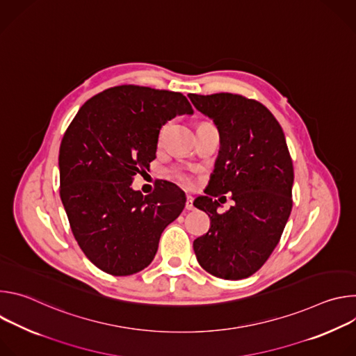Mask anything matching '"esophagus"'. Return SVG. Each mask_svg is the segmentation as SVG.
Listing matches in <instances>:
<instances>
[{"label": "esophagus", "mask_w": 356, "mask_h": 356, "mask_svg": "<svg viewBox=\"0 0 356 356\" xmlns=\"http://www.w3.org/2000/svg\"><path fill=\"white\" fill-rule=\"evenodd\" d=\"M186 210H187V211L194 210V206H193V197H191V195H188V197L186 198Z\"/></svg>", "instance_id": "esophagus-1"}]
</instances>
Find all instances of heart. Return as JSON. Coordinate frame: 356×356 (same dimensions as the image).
<instances>
[{"label":"heart","mask_w":356,"mask_h":356,"mask_svg":"<svg viewBox=\"0 0 356 356\" xmlns=\"http://www.w3.org/2000/svg\"><path fill=\"white\" fill-rule=\"evenodd\" d=\"M165 129V128H163ZM163 129H162V132H163ZM172 175H173V177L177 180V181H180V183H183V184H186V186H190L191 183H193V175H191V172L187 169V168H184V166H175L173 169H172Z\"/></svg>","instance_id":"1"}]
</instances>
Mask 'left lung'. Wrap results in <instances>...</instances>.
<instances>
[{"label":"left lung","instance_id":"left-lung-1","mask_svg":"<svg viewBox=\"0 0 356 356\" xmlns=\"http://www.w3.org/2000/svg\"><path fill=\"white\" fill-rule=\"evenodd\" d=\"M188 98L214 121L221 139L207 195L194 201L211 224L193 242L195 257L216 277L245 279L269 259L293 207L294 173L286 138L273 114L257 99L231 92ZM222 193H229L236 204L220 215L216 197Z\"/></svg>","mask_w":356,"mask_h":356}]
</instances>
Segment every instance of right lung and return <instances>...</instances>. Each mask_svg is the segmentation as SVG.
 I'll return each instance as SVG.
<instances>
[{"label":"right lung","mask_w":356,"mask_h":356,"mask_svg":"<svg viewBox=\"0 0 356 356\" xmlns=\"http://www.w3.org/2000/svg\"><path fill=\"white\" fill-rule=\"evenodd\" d=\"M183 114L193 108L181 92L124 84L86 101L63 135V207L84 255L108 275L145 269L184 209V194L169 181L147 195L131 187L156 158L161 128Z\"/></svg>","instance_id":"right-lung-1"}]
</instances>
